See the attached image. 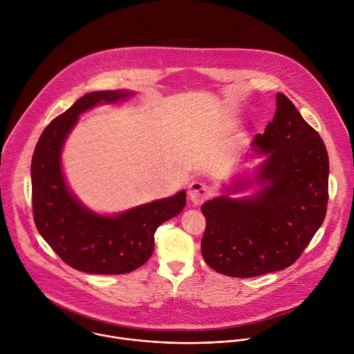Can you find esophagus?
I'll list each match as a JSON object with an SVG mask.
<instances>
[{
  "label": "esophagus",
  "instance_id": "esophagus-1",
  "mask_svg": "<svg viewBox=\"0 0 354 354\" xmlns=\"http://www.w3.org/2000/svg\"><path fill=\"white\" fill-rule=\"evenodd\" d=\"M187 194H189V198L193 205H201L209 197L210 189L207 185L194 180L189 185Z\"/></svg>",
  "mask_w": 354,
  "mask_h": 354
}]
</instances>
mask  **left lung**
<instances>
[{
	"label": "left lung",
	"instance_id": "obj_1",
	"mask_svg": "<svg viewBox=\"0 0 354 354\" xmlns=\"http://www.w3.org/2000/svg\"><path fill=\"white\" fill-rule=\"evenodd\" d=\"M276 106L273 122L250 144L262 161L201 206L207 223L201 255L225 276L246 279L291 266L326 214V147L286 95H276Z\"/></svg>",
	"mask_w": 354,
	"mask_h": 354
}]
</instances>
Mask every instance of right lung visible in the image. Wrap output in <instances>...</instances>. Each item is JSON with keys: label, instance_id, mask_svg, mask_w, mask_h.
Returning <instances> with one entry per match:
<instances>
[{"label": "right lung", "instance_id": "add662e5", "mask_svg": "<svg viewBox=\"0 0 354 354\" xmlns=\"http://www.w3.org/2000/svg\"><path fill=\"white\" fill-rule=\"evenodd\" d=\"M134 92L96 91L84 95L41 133L30 167L33 218L39 234L71 268L92 274H123L142 266L154 250L157 228L180 214L186 190L124 212L91 210L70 189L62 154L85 112L124 102Z\"/></svg>", "mask_w": 354, "mask_h": 354}]
</instances>
